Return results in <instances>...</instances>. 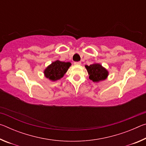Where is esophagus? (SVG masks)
<instances>
[{"label": "esophagus", "mask_w": 146, "mask_h": 146, "mask_svg": "<svg viewBox=\"0 0 146 146\" xmlns=\"http://www.w3.org/2000/svg\"><path fill=\"white\" fill-rule=\"evenodd\" d=\"M74 64L76 66H79L81 64V62H74Z\"/></svg>", "instance_id": "1"}]
</instances>
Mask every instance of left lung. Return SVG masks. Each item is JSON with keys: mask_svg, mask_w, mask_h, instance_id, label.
Returning <instances> with one entry per match:
<instances>
[{"mask_svg": "<svg viewBox=\"0 0 146 146\" xmlns=\"http://www.w3.org/2000/svg\"><path fill=\"white\" fill-rule=\"evenodd\" d=\"M88 73L89 78L93 82H99L106 80L109 75V71L100 64L93 63L85 66Z\"/></svg>", "mask_w": 146, "mask_h": 146, "instance_id": "left-lung-1", "label": "left lung"}]
</instances>
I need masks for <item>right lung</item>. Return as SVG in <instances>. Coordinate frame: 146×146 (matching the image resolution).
<instances>
[{
  "mask_svg": "<svg viewBox=\"0 0 146 146\" xmlns=\"http://www.w3.org/2000/svg\"><path fill=\"white\" fill-rule=\"evenodd\" d=\"M71 66V64L70 62H66L56 60L49 64L44 70V76L53 82L60 80L67 72Z\"/></svg>",
  "mask_w": 146,
  "mask_h": 146,
  "instance_id": "add662e5",
  "label": "right lung"
}]
</instances>
